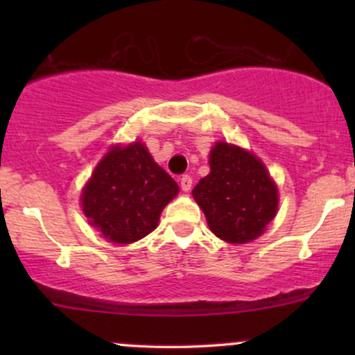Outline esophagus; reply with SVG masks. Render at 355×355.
<instances>
[{"label": "esophagus", "mask_w": 355, "mask_h": 355, "mask_svg": "<svg viewBox=\"0 0 355 355\" xmlns=\"http://www.w3.org/2000/svg\"><path fill=\"white\" fill-rule=\"evenodd\" d=\"M180 187L183 191H190L191 189V177L190 175H182L180 177Z\"/></svg>", "instance_id": "esophagus-1"}]
</instances>
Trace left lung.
<instances>
[{
  "label": "left lung",
  "instance_id": "obj_1",
  "mask_svg": "<svg viewBox=\"0 0 355 355\" xmlns=\"http://www.w3.org/2000/svg\"><path fill=\"white\" fill-rule=\"evenodd\" d=\"M191 193L210 230L230 243L257 239L277 214L275 183L262 162L222 141L210 153V173Z\"/></svg>",
  "mask_w": 355,
  "mask_h": 355
}]
</instances>
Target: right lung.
Listing matches in <instances>:
<instances>
[{
	"label": "right lung",
	"instance_id": "right-lung-1",
	"mask_svg": "<svg viewBox=\"0 0 355 355\" xmlns=\"http://www.w3.org/2000/svg\"><path fill=\"white\" fill-rule=\"evenodd\" d=\"M177 193V182L135 141L110 150L85 187L81 202L89 223L105 239L132 243L157 229L162 210Z\"/></svg>",
	"mask_w": 355,
	"mask_h": 355
}]
</instances>
